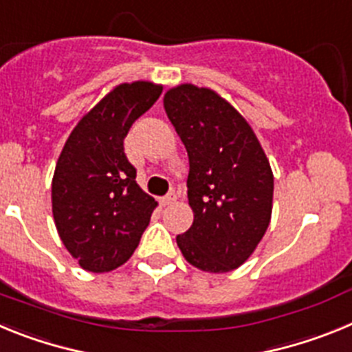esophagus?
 I'll return each mask as SVG.
<instances>
[{
  "mask_svg": "<svg viewBox=\"0 0 352 352\" xmlns=\"http://www.w3.org/2000/svg\"><path fill=\"white\" fill-rule=\"evenodd\" d=\"M174 201H176V194H174V192H169V194L164 195V197L160 199L162 206H169V204H173Z\"/></svg>",
  "mask_w": 352,
  "mask_h": 352,
  "instance_id": "1",
  "label": "esophagus"
}]
</instances>
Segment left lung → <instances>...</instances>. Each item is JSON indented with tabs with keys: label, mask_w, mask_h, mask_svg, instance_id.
Segmentation results:
<instances>
[{
	"label": "left lung",
	"mask_w": 352,
	"mask_h": 352,
	"mask_svg": "<svg viewBox=\"0 0 352 352\" xmlns=\"http://www.w3.org/2000/svg\"><path fill=\"white\" fill-rule=\"evenodd\" d=\"M164 107L188 153V204L194 223L176 236L192 266L232 272L256 250L270 226L273 173L241 114L219 93L182 84Z\"/></svg>",
	"instance_id": "obj_1"
}]
</instances>
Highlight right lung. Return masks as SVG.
I'll return each instance as SVG.
<instances>
[{
	"mask_svg": "<svg viewBox=\"0 0 352 352\" xmlns=\"http://www.w3.org/2000/svg\"><path fill=\"white\" fill-rule=\"evenodd\" d=\"M162 93L160 84H120L72 130L52 178V214L61 241L86 272L130 259L157 201L135 182L123 148L130 126Z\"/></svg>",
	"mask_w": 352,
	"mask_h": 352,
	"instance_id": "add662e5",
	"label": "right lung"
}]
</instances>
